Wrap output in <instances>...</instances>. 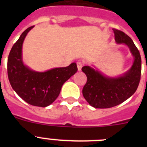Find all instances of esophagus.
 Wrapping results in <instances>:
<instances>
[{
	"mask_svg": "<svg viewBox=\"0 0 147 147\" xmlns=\"http://www.w3.org/2000/svg\"><path fill=\"white\" fill-rule=\"evenodd\" d=\"M83 65H84V64H83V62H81V61H78V62H76V65H77L78 70H79V71H81Z\"/></svg>",
	"mask_w": 147,
	"mask_h": 147,
	"instance_id": "obj_1",
	"label": "esophagus"
}]
</instances>
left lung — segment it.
<instances>
[{
  "instance_id": "1",
  "label": "left lung",
  "mask_w": 147,
  "mask_h": 147,
  "mask_svg": "<svg viewBox=\"0 0 147 147\" xmlns=\"http://www.w3.org/2000/svg\"><path fill=\"white\" fill-rule=\"evenodd\" d=\"M115 42L124 43L129 48L135 58L129 71L118 78L105 76L99 71L89 66L82 71L87 76L82 94L87 102L95 108H110L124 102L136 91L141 75V58L140 52L132 39L120 30L113 28Z\"/></svg>"
}]
</instances>
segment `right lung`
Listing matches in <instances>:
<instances>
[{"instance_id": "add662e5", "label": "right lung", "mask_w": 147, "mask_h": 147, "mask_svg": "<svg viewBox=\"0 0 147 147\" xmlns=\"http://www.w3.org/2000/svg\"><path fill=\"white\" fill-rule=\"evenodd\" d=\"M26 29L13 45L7 62L8 78L13 90L27 103L45 107L53 103L60 93L62 85L77 71L75 62L65 67H57L46 72H35L23 65L22 45L27 33Z\"/></svg>"}]
</instances>
